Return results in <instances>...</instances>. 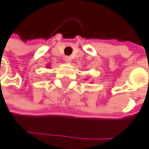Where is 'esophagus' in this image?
Wrapping results in <instances>:
<instances>
[{
	"label": "esophagus",
	"mask_w": 149,
	"mask_h": 149,
	"mask_svg": "<svg viewBox=\"0 0 149 149\" xmlns=\"http://www.w3.org/2000/svg\"><path fill=\"white\" fill-rule=\"evenodd\" d=\"M65 61L66 62V63H68V64H70L71 62H72V58H70V57H65Z\"/></svg>",
	"instance_id": "34e87169"
}]
</instances>
